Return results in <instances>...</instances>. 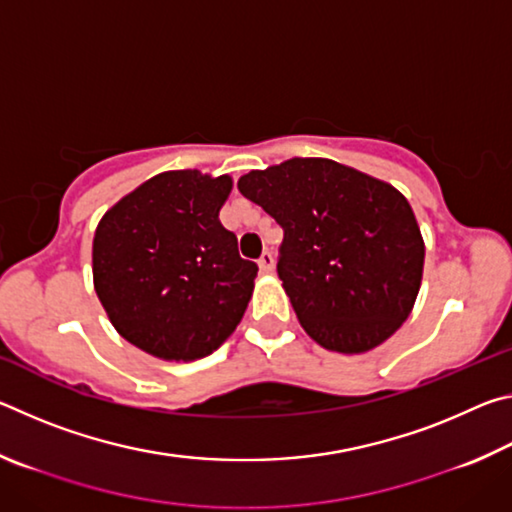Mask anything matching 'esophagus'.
Wrapping results in <instances>:
<instances>
[{
    "mask_svg": "<svg viewBox=\"0 0 512 512\" xmlns=\"http://www.w3.org/2000/svg\"><path fill=\"white\" fill-rule=\"evenodd\" d=\"M273 266H275V257H273V253H271V250H264L262 257H259V268H262L264 273H271V271H273Z\"/></svg>",
    "mask_w": 512,
    "mask_h": 512,
    "instance_id": "obj_1",
    "label": "esophagus"
}]
</instances>
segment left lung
<instances>
[{
  "label": "left lung",
  "instance_id": "left-lung-1",
  "mask_svg": "<svg viewBox=\"0 0 512 512\" xmlns=\"http://www.w3.org/2000/svg\"><path fill=\"white\" fill-rule=\"evenodd\" d=\"M237 187L284 230L277 275L316 343L366 352L409 318L424 244L395 187L323 158L250 171Z\"/></svg>",
  "mask_w": 512,
  "mask_h": 512
}]
</instances>
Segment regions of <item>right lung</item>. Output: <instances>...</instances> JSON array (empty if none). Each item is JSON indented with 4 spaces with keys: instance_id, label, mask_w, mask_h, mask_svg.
<instances>
[{
    "instance_id": "add662e5",
    "label": "right lung",
    "mask_w": 512,
    "mask_h": 512,
    "mask_svg": "<svg viewBox=\"0 0 512 512\" xmlns=\"http://www.w3.org/2000/svg\"><path fill=\"white\" fill-rule=\"evenodd\" d=\"M228 176L167 171L103 214L92 244L94 289L117 332L167 361H192L235 332L257 264L239 255L219 210Z\"/></svg>"
}]
</instances>
